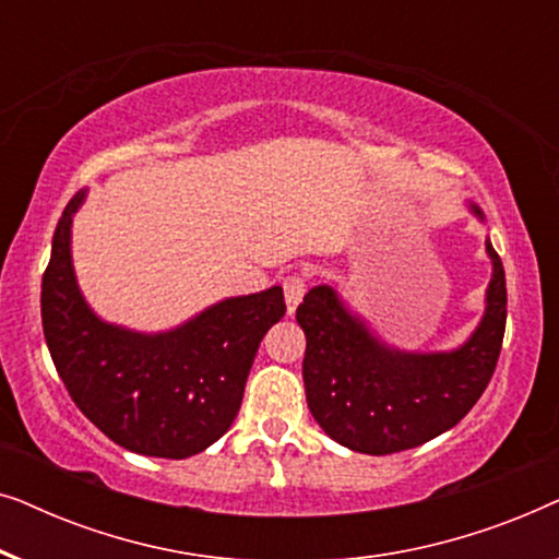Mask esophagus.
Masks as SVG:
<instances>
[{
  "mask_svg": "<svg viewBox=\"0 0 559 559\" xmlns=\"http://www.w3.org/2000/svg\"><path fill=\"white\" fill-rule=\"evenodd\" d=\"M282 289H285L287 312L293 316V312L297 310V305H300V300L305 297V293H308V277H305V274H300V272L287 274V277L282 280Z\"/></svg>",
  "mask_w": 559,
  "mask_h": 559,
  "instance_id": "34e87169",
  "label": "esophagus"
}]
</instances>
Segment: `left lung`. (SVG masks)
Listing matches in <instances>:
<instances>
[{
    "label": "left lung",
    "mask_w": 559,
    "mask_h": 559,
    "mask_svg": "<svg viewBox=\"0 0 559 559\" xmlns=\"http://www.w3.org/2000/svg\"><path fill=\"white\" fill-rule=\"evenodd\" d=\"M486 249L493 262L486 316L453 354L389 350L328 285L305 295L297 308L308 338L305 394L325 435L356 453L389 455L438 438L468 415L493 377L507 328L503 264L491 241Z\"/></svg>",
    "instance_id": "1"
}]
</instances>
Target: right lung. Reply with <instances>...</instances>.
I'll use <instances>...</instances> for the list:
<instances>
[{"instance_id": "1", "label": "right lung", "mask_w": 559, "mask_h": 559, "mask_svg": "<svg viewBox=\"0 0 559 559\" xmlns=\"http://www.w3.org/2000/svg\"><path fill=\"white\" fill-rule=\"evenodd\" d=\"M81 201L75 193L66 205L43 274V331L58 377L117 445L173 461L201 453L239 415L259 343L287 310L282 287L231 297L170 333L106 325L73 277L71 224Z\"/></svg>"}]
</instances>
